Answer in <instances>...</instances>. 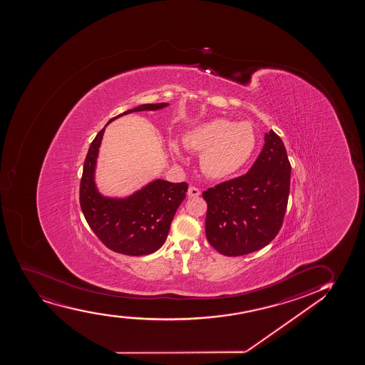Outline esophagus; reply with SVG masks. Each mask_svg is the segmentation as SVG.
<instances>
[{
    "label": "esophagus",
    "mask_w": 365,
    "mask_h": 365,
    "mask_svg": "<svg viewBox=\"0 0 365 365\" xmlns=\"http://www.w3.org/2000/svg\"><path fill=\"white\" fill-rule=\"evenodd\" d=\"M187 195H189L190 197H197V196L201 195V191L197 187H195V186H190L189 190H187Z\"/></svg>",
    "instance_id": "esophagus-1"
}]
</instances>
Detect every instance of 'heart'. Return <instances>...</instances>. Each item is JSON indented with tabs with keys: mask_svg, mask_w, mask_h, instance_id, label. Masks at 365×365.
<instances>
[{
	"mask_svg": "<svg viewBox=\"0 0 365 365\" xmlns=\"http://www.w3.org/2000/svg\"><path fill=\"white\" fill-rule=\"evenodd\" d=\"M182 140L186 148L202 152V172L212 179H224L239 172L251 160L257 147L256 130L251 123H236L225 118L193 126ZM169 147L176 158L182 157L178 143L173 141Z\"/></svg>",
	"mask_w": 365,
	"mask_h": 365,
	"instance_id": "b5f03b06",
	"label": "heart"
}]
</instances>
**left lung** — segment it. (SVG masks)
Masks as SVG:
<instances>
[{"label":"left lung","instance_id":"left-lung-1","mask_svg":"<svg viewBox=\"0 0 365 365\" xmlns=\"http://www.w3.org/2000/svg\"><path fill=\"white\" fill-rule=\"evenodd\" d=\"M245 175L203 192L208 210L205 236L224 256H245L264 247L280 230L289 193L291 164L274 131Z\"/></svg>","mask_w":365,"mask_h":365}]
</instances>
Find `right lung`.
Instances as JSON below:
<instances>
[{
	"instance_id": "obj_1",
	"label": "right lung",
	"mask_w": 365,
	"mask_h": 365,
	"mask_svg": "<svg viewBox=\"0 0 365 365\" xmlns=\"http://www.w3.org/2000/svg\"><path fill=\"white\" fill-rule=\"evenodd\" d=\"M169 103H147L112 118L96 135L85 158L80 182V207L97 237L109 250L126 256H146L160 250L167 240L173 218L186 197V182L162 179L145 185L126 197H108L95 181L97 157L106 126L114 119L141 110H158Z\"/></svg>"
}]
</instances>
